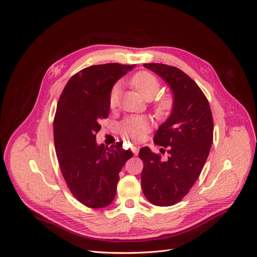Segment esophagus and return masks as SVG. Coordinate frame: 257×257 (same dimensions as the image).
<instances>
[{
    "label": "esophagus",
    "mask_w": 257,
    "mask_h": 257,
    "mask_svg": "<svg viewBox=\"0 0 257 257\" xmlns=\"http://www.w3.org/2000/svg\"><path fill=\"white\" fill-rule=\"evenodd\" d=\"M131 150H132V152H133L134 155H138V154H139V151H140V148H139V147H136V146H133V147H131Z\"/></svg>",
    "instance_id": "34e87169"
}]
</instances>
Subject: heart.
Wrapping results in <instances>:
<instances>
[{
	"mask_svg": "<svg viewBox=\"0 0 257 257\" xmlns=\"http://www.w3.org/2000/svg\"><path fill=\"white\" fill-rule=\"evenodd\" d=\"M132 84L134 85L140 92L141 96L147 100H152L159 91V82L157 78L148 72H140L134 75L132 78ZM120 92V84H115L109 94V106L111 108L115 107L118 102V96ZM170 106V102L168 100L161 101L157 106L158 112L166 111ZM149 130V121L145 117L134 116L125 119L120 125L121 134L125 138H129L132 140H142L147 131Z\"/></svg>",
	"mask_w": 257,
	"mask_h": 257,
	"instance_id": "b5f03b06",
	"label": "heart"
}]
</instances>
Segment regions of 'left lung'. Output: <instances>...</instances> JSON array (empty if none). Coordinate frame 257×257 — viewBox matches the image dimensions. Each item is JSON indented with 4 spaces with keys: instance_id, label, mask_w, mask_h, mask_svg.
<instances>
[{
    "instance_id": "8db88e82",
    "label": "left lung",
    "mask_w": 257,
    "mask_h": 257,
    "mask_svg": "<svg viewBox=\"0 0 257 257\" xmlns=\"http://www.w3.org/2000/svg\"><path fill=\"white\" fill-rule=\"evenodd\" d=\"M144 66L169 85L173 107L154 137L156 145L168 148V157L163 159L148 147L140 150L142 188L152 204L171 206L190 192L206 163L213 139L212 114L205 94L184 72L163 63Z\"/></svg>"
}]
</instances>
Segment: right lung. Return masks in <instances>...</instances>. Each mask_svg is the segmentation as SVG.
Here are the masks:
<instances>
[{"mask_svg":"<svg viewBox=\"0 0 257 257\" xmlns=\"http://www.w3.org/2000/svg\"><path fill=\"white\" fill-rule=\"evenodd\" d=\"M136 64L91 65L75 74L59 98L54 117V143L62 176L73 196L90 208L109 205L118 173L133 156L121 143L98 145L99 120L109 113V94L118 79Z\"/></svg>","mask_w":257,"mask_h":257,"instance_id":"add662e5","label":"right lung"}]
</instances>
